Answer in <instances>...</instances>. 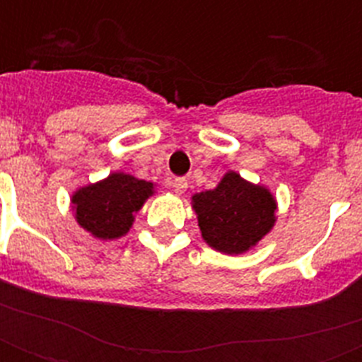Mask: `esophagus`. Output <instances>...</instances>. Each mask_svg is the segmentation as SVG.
I'll return each mask as SVG.
<instances>
[{
    "label": "esophagus",
    "mask_w": 362,
    "mask_h": 362,
    "mask_svg": "<svg viewBox=\"0 0 362 362\" xmlns=\"http://www.w3.org/2000/svg\"><path fill=\"white\" fill-rule=\"evenodd\" d=\"M173 187H175L176 193H184L187 187V180L184 176H182V178H175V180H173Z\"/></svg>",
    "instance_id": "1"
}]
</instances>
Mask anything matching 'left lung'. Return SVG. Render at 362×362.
Masks as SVG:
<instances>
[{
  "label": "left lung",
  "mask_w": 362,
  "mask_h": 362,
  "mask_svg": "<svg viewBox=\"0 0 362 362\" xmlns=\"http://www.w3.org/2000/svg\"><path fill=\"white\" fill-rule=\"evenodd\" d=\"M201 235L223 253H244L255 246L276 221V201L269 189L227 173L218 187L193 195Z\"/></svg>",
  "instance_id": "1"
}]
</instances>
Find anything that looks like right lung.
Listing matches in <instances>:
<instances>
[{
  "label": "right lung",
  "mask_w": 362,
  "mask_h": 362,
  "mask_svg": "<svg viewBox=\"0 0 362 362\" xmlns=\"http://www.w3.org/2000/svg\"><path fill=\"white\" fill-rule=\"evenodd\" d=\"M152 193V182L139 180L124 173H112L98 184L81 187L71 203L78 226L95 238L112 240L129 231L135 212L141 210Z\"/></svg>",
  "instance_id": "right-lung-1"
}]
</instances>
